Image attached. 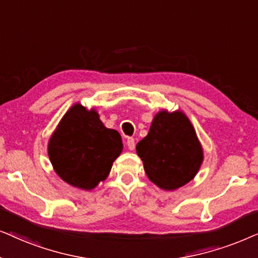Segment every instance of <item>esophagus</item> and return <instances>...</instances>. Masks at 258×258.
I'll return each instance as SVG.
<instances>
[{
    "mask_svg": "<svg viewBox=\"0 0 258 258\" xmlns=\"http://www.w3.org/2000/svg\"><path fill=\"white\" fill-rule=\"evenodd\" d=\"M126 145H127V147H128V149L131 150V151L135 150V147H136V142H135V139H133V138H128V139H127Z\"/></svg>",
    "mask_w": 258,
    "mask_h": 258,
    "instance_id": "34e87169",
    "label": "esophagus"
}]
</instances>
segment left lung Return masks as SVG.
<instances>
[{
	"mask_svg": "<svg viewBox=\"0 0 258 258\" xmlns=\"http://www.w3.org/2000/svg\"><path fill=\"white\" fill-rule=\"evenodd\" d=\"M136 149L149 179L167 191L194 179L203 163V149L194 126L180 111L157 113Z\"/></svg>",
	"mask_w": 258,
	"mask_h": 258,
	"instance_id": "1",
	"label": "left lung"
}]
</instances>
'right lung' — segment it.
<instances>
[{
	"instance_id": "right-lung-1",
	"label": "right lung",
	"mask_w": 258,
	"mask_h": 258,
	"mask_svg": "<svg viewBox=\"0 0 258 258\" xmlns=\"http://www.w3.org/2000/svg\"><path fill=\"white\" fill-rule=\"evenodd\" d=\"M122 151L119 132L107 128L95 109L75 104L62 116L48 143L55 172L72 186L92 190L107 178Z\"/></svg>"
}]
</instances>
